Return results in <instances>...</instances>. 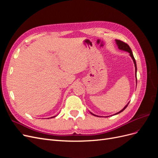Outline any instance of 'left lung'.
Instances as JSON below:
<instances>
[{"mask_svg":"<svg viewBox=\"0 0 158 158\" xmlns=\"http://www.w3.org/2000/svg\"><path fill=\"white\" fill-rule=\"evenodd\" d=\"M115 41H116V44H117V46H118V48L119 49L123 50V51H125L128 52L129 53H130V56L132 57V60H133L134 63H135V73H136V82H137V80H136V79H137V78H136V70H137L136 63V60H135V57H134V56H133V54H132V50H131V47H129V45H128V44H127L126 43L123 42V41H121V40H115ZM128 103H128V104L127 105V106H126L125 107H124V108L121 110V111H120L117 113L116 114H118V113H120L121 112L123 111L124 110H125V109L127 108V107L128 106ZM92 114H93V115H94V116H97V115H95V114H93V113H92ZM97 117H98V116H97Z\"/></svg>","mask_w":158,"mask_h":158,"instance_id":"1","label":"left lung"}]
</instances>
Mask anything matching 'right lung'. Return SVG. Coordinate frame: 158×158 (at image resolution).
Wrapping results in <instances>:
<instances>
[{
    "instance_id": "add662e5",
    "label": "right lung",
    "mask_w": 158,
    "mask_h": 158,
    "mask_svg": "<svg viewBox=\"0 0 158 158\" xmlns=\"http://www.w3.org/2000/svg\"><path fill=\"white\" fill-rule=\"evenodd\" d=\"M51 118H52V117H51Z\"/></svg>"
}]
</instances>
